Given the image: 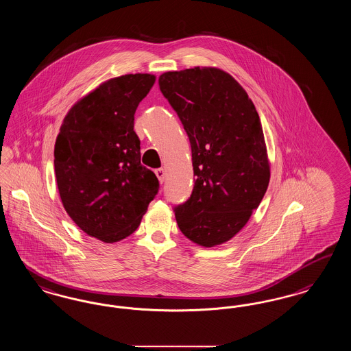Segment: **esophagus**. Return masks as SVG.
Instances as JSON below:
<instances>
[{
    "label": "esophagus",
    "instance_id": "obj_1",
    "mask_svg": "<svg viewBox=\"0 0 351 351\" xmlns=\"http://www.w3.org/2000/svg\"><path fill=\"white\" fill-rule=\"evenodd\" d=\"M155 175H156V178H158V180H159V182H163L166 180V171H165V169H155Z\"/></svg>",
    "mask_w": 351,
    "mask_h": 351
}]
</instances>
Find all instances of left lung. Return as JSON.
Returning a JSON list of instances; mask_svg holds the SVG:
<instances>
[{"instance_id": "left-lung-1", "label": "left lung", "mask_w": 351, "mask_h": 351, "mask_svg": "<svg viewBox=\"0 0 351 351\" xmlns=\"http://www.w3.org/2000/svg\"><path fill=\"white\" fill-rule=\"evenodd\" d=\"M159 88L189 137L196 176L175 208L182 234L202 247L234 238L258 208L270 179L258 113L240 84L217 68L167 71Z\"/></svg>"}]
</instances>
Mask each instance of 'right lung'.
<instances>
[{
	"label": "right lung",
	"mask_w": 351,
	"mask_h": 351,
	"mask_svg": "<svg viewBox=\"0 0 351 351\" xmlns=\"http://www.w3.org/2000/svg\"><path fill=\"white\" fill-rule=\"evenodd\" d=\"M155 84L153 74L108 80L65 116L55 145L62 205L87 235L114 243L133 234L159 191L141 165L134 113Z\"/></svg>",
	"instance_id": "add662e5"
}]
</instances>
